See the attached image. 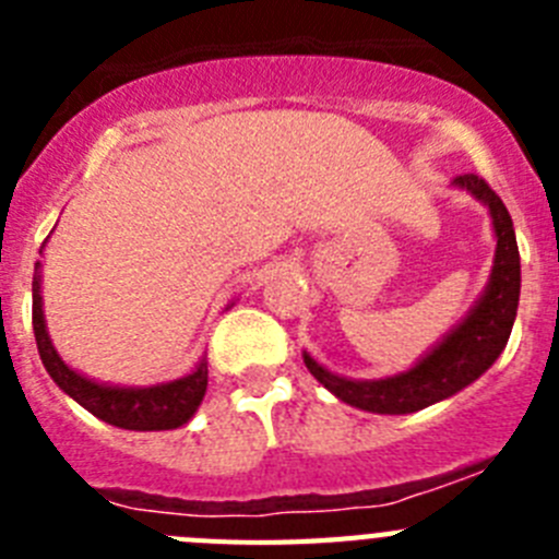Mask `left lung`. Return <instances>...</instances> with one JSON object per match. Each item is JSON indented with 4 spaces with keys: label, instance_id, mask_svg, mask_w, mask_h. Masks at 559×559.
I'll return each mask as SVG.
<instances>
[{
    "label": "left lung",
    "instance_id": "left-lung-1",
    "mask_svg": "<svg viewBox=\"0 0 559 559\" xmlns=\"http://www.w3.org/2000/svg\"><path fill=\"white\" fill-rule=\"evenodd\" d=\"M456 185L467 187L476 199L490 206L498 237L490 285L476 308L471 310V316L431 355H426L417 367L397 378L347 380L328 372L310 355H305L310 374L349 406L374 414L419 412L437 400H445L462 392L464 386H471L478 374H484L496 364V358L510 341L518 313V296H521V254H518L510 212L496 195V190L476 173L456 176Z\"/></svg>",
    "mask_w": 559,
    "mask_h": 559
}]
</instances>
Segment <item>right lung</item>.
Here are the masks:
<instances>
[{"label": "right lung", "mask_w": 559, "mask_h": 559, "mask_svg": "<svg viewBox=\"0 0 559 559\" xmlns=\"http://www.w3.org/2000/svg\"><path fill=\"white\" fill-rule=\"evenodd\" d=\"M38 285H41V280L36 274L33 276V330H36L38 355H41L49 378L56 380L69 397L78 400L86 412L100 417L108 426L128 428V431H170V428L185 426L187 419L195 414V408L204 400L206 380H210L206 360H201L199 369L187 374V378L162 383V386L114 389L92 383V380L72 372L58 358L56 347H52V341L47 335V328H44L41 290H38Z\"/></svg>", "instance_id": "add662e5"}]
</instances>
